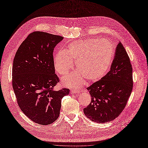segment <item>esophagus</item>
Here are the masks:
<instances>
[{"label":"esophagus","mask_w":148,"mask_h":148,"mask_svg":"<svg viewBox=\"0 0 148 148\" xmlns=\"http://www.w3.org/2000/svg\"><path fill=\"white\" fill-rule=\"evenodd\" d=\"M70 92H71V94L74 95V94H79V92H80V91H77V90H71L70 91Z\"/></svg>","instance_id":"esophagus-1"}]
</instances>
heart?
Segmentation results:
<instances>
[{
    "instance_id": "heart-1",
    "label": "heart",
    "mask_w": 148,
    "mask_h": 148,
    "mask_svg": "<svg viewBox=\"0 0 148 148\" xmlns=\"http://www.w3.org/2000/svg\"><path fill=\"white\" fill-rule=\"evenodd\" d=\"M114 54L113 44L107 40L89 38L70 42L66 50L53 57L54 68L60 75H65L75 66L79 71L62 79L63 84L70 88L82 85L86 79L96 81L110 69Z\"/></svg>"
}]
</instances>
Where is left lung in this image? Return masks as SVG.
I'll return each mask as SVG.
<instances>
[{"instance_id": "obj_1", "label": "left lung", "mask_w": 148, "mask_h": 148, "mask_svg": "<svg viewBox=\"0 0 148 148\" xmlns=\"http://www.w3.org/2000/svg\"><path fill=\"white\" fill-rule=\"evenodd\" d=\"M132 88V64L126 51L119 42L110 70L87 88L91 101L84 109L85 116L99 123L113 121L124 110Z\"/></svg>"}]
</instances>
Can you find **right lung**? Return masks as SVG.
<instances>
[{"label":"right lung","instance_id":"right-lung-1","mask_svg":"<svg viewBox=\"0 0 148 148\" xmlns=\"http://www.w3.org/2000/svg\"><path fill=\"white\" fill-rule=\"evenodd\" d=\"M63 37L34 32L16 52L12 68V85L18 104L32 121L48 125L59 116L62 98L69 90L55 91L59 82L55 74L53 52Z\"/></svg>","mask_w":148,"mask_h":148}]
</instances>
